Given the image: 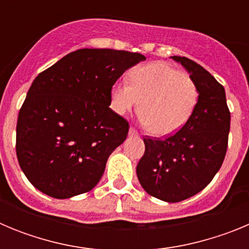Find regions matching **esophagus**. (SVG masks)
I'll return each instance as SVG.
<instances>
[{
    "label": "esophagus",
    "instance_id": "esophagus-1",
    "mask_svg": "<svg viewBox=\"0 0 249 249\" xmlns=\"http://www.w3.org/2000/svg\"><path fill=\"white\" fill-rule=\"evenodd\" d=\"M129 135H131V136H137L138 135V131L135 128V127H131V128H129Z\"/></svg>",
    "mask_w": 249,
    "mask_h": 249
}]
</instances>
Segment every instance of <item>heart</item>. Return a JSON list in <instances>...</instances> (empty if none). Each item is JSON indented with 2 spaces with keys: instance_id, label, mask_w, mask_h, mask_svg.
I'll list each match as a JSON object with an SVG mask.
<instances>
[{
  "instance_id": "obj_1",
  "label": "heart",
  "mask_w": 249,
  "mask_h": 249,
  "mask_svg": "<svg viewBox=\"0 0 249 249\" xmlns=\"http://www.w3.org/2000/svg\"><path fill=\"white\" fill-rule=\"evenodd\" d=\"M112 107L124 114L140 107L146 129L155 136L179 131L192 117L199 100V89L190 74L164 62L135 67L128 83L112 89Z\"/></svg>"
}]
</instances>
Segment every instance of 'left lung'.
<instances>
[{
    "mask_svg": "<svg viewBox=\"0 0 249 249\" xmlns=\"http://www.w3.org/2000/svg\"><path fill=\"white\" fill-rule=\"evenodd\" d=\"M190 72L199 100L190 121L164 138L144 137L137 164L141 186L162 201L181 202L201 192L221 168L228 147L231 112L224 87L201 65L173 56Z\"/></svg>",
    "mask_w": 249,
    "mask_h": 249,
    "instance_id": "obj_1",
    "label": "left lung"
}]
</instances>
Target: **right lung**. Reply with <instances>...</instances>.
Returning <instances> with one entry per match:
<instances>
[{
  "label": "right lung",
  "instance_id": "obj_1",
  "mask_svg": "<svg viewBox=\"0 0 249 249\" xmlns=\"http://www.w3.org/2000/svg\"><path fill=\"white\" fill-rule=\"evenodd\" d=\"M146 57L83 48L35 78L18 113L16 153L37 190L63 199L91 191L106 162L128 135L126 118L109 108L112 87Z\"/></svg>",
  "mask_w": 249,
  "mask_h": 249
}]
</instances>
